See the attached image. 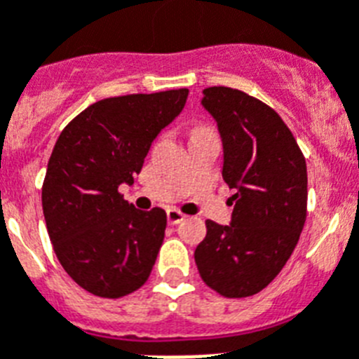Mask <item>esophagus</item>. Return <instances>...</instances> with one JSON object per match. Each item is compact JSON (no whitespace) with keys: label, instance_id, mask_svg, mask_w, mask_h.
Listing matches in <instances>:
<instances>
[{"label":"esophagus","instance_id":"1","mask_svg":"<svg viewBox=\"0 0 359 359\" xmlns=\"http://www.w3.org/2000/svg\"><path fill=\"white\" fill-rule=\"evenodd\" d=\"M167 220H168V224H170V226H176V224H180V222L185 220V215L177 211V209H168Z\"/></svg>","mask_w":359,"mask_h":359}]
</instances>
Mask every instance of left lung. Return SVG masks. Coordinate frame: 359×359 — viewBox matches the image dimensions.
Wrapping results in <instances>:
<instances>
[{
    "instance_id": "8db88e82",
    "label": "left lung",
    "mask_w": 359,
    "mask_h": 359,
    "mask_svg": "<svg viewBox=\"0 0 359 359\" xmlns=\"http://www.w3.org/2000/svg\"><path fill=\"white\" fill-rule=\"evenodd\" d=\"M201 106L216 121L224 182L236 189L227 226L207 220L194 251L207 286L224 297L266 288L292 257L306 220V161L279 114L233 88H207Z\"/></svg>"
}]
</instances>
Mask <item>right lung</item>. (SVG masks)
I'll list each match as a JSON object with an SVG mask.
<instances>
[{"label": "right lung", "mask_w": 359, "mask_h": 359, "mask_svg": "<svg viewBox=\"0 0 359 359\" xmlns=\"http://www.w3.org/2000/svg\"><path fill=\"white\" fill-rule=\"evenodd\" d=\"M189 90L111 97L62 130L47 163L41 205L62 268L93 295L117 299L147 283L165 238L167 212L123 200Z\"/></svg>", "instance_id": "1"}]
</instances>
